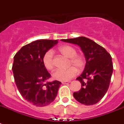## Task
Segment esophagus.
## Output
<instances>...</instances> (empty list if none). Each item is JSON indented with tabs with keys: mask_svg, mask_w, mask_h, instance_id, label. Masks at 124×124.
<instances>
[{
	"mask_svg": "<svg viewBox=\"0 0 124 124\" xmlns=\"http://www.w3.org/2000/svg\"><path fill=\"white\" fill-rule=\"evenodd\" d=\"M71 83L70 81H62V83L63 85H65V84H69V83Z\"/></svg>",
	"mask_w": 124,
	"mask_h": 124,
	"instance_id": "34e87169",
	"label": "esophagus"
}]
</instances>
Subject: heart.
<instances>
[{"label": "heart", "instance_id": "b5f03b06", "mask_svg": "<svg viewBox=\"0 0 124 124\" xmlns=\"http://www.w3.org/2000/svg\"><path fill=\"white\" fill-rule=\"evenodd\" d=\"M59 51L69 58V65L74 66L67 69H57L53 73V78L56 80L66 81L73 78L77 73L76 68L81 70L85 65V60L83 56L76 54V50L73 47L68 45H64L59 48ZM43 63L48 70H52L53 67V53L52 51H48L45 53L43 57ZM76 67V68L75 67Z\"/></svg>", "mask_w": 124, "mask_h": 124}]
</instances>
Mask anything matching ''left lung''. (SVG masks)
Masks as SVG:
<instances>
[{"label":"left lung","mask_w":124,"mask_h":124,"mask_svg":"<svg viewBox=\"0 0 124 124\" xmlns=\"http://www.w3.org/2000/svg\"><path fill=\"white\" fill-rule=\"evenodd\" d=\"M62 41L78 45L86 60L84 71L76 78L81 83V89L73 96L85 105L96 104L109 88L113 69L111 55L103 47L83 36Z\"/></svg>","instance_id":"1"}]
</instances>
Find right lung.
Segmentation results:
<instances>
[{
	"label": "right lung",
	"mask_w": 124,
	"mask_h": 124,
	"mask_svg": "<svg viewBox=\"0 0 124 124\" xmlns=\"http://www.w3.org/2000/svg\"><path fill=\"white\" fill-rule=\"evenodd\" d=\"M57 40L40 39L23 46L14 57V78L20 94L26 101L39 107L52 103L61 85L59 81H45L51 75L43 63L46 52L57 44Z\"/></svg>",
	"instance_id": "right-lung-1"
}]
</instances>
